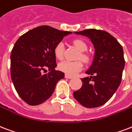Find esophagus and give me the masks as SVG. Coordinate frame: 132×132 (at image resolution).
<instances>
[{
    "label": "esophagus",
    "mask_w": 132,
    "mask_h": 132,
    "mask_svg": "<svg viewBox=\"0 0 132 132\" xmlns=\"http://www.w3.org/2000/svg\"><path fill=\"white\" fill-rule=\"evenodd\" d=\"M65 77H66V78H67V79H72L73 77H72V76H70V75H65Z\"/></svg>",
    "instance_id": "esophagus-1"
}]
</instances>
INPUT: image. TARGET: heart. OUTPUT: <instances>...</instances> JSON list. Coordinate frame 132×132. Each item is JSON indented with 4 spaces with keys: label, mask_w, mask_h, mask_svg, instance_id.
Segmentation results:
<instances>
[{
    "label": "heart",
    "mask_w": 132,
    "mask_h": 132,
    "mask_svg": "<svg viewBox=\"0 0 132 132\" xmlns=\"http://www.w3.org/2000/svg\"><path fill=\"white\" fill-rule=\"evenodd\" d=\"M73 45L80 51V53L77 55V59H82L84 62H88L89 60V57L84 51L87 49V46L86 43L81 39H75L73 42ZM54 54L56 58L58 59H62L64 55V45L62 42H59L55 46L54 48ZM58 68L61 71L64 72L68 75H76L79 73L83 68V63L80 60L77 61H64L59 63Z\"/></svg>",
    "instance_id": "1"
}]
</instances>
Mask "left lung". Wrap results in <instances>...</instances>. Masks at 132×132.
Instances as JSON below:
<instances>
[{"mask_svg":"<svg viewBox=\"0 0 132 132\" xmlns=\"http://www.w3.org/2000/svg\"><path fill=\"white\" fill-rule=\"evenodd\" d=\"M75 33L90 39L95 56L86 72L91 76L82 78V86L73 92V96L85 107H98L110 100L121 82L125 63L123 49L115 37L104 30L87 29Z\"/></svg>","mask_w":132,"mask_h":132,"instance_id":"8db88e82","label":"left lung"}]
</instances>
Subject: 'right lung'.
Instances as JSON below:
<instances>
[{
	"label": "right lung",
	"instance_id": "add662e5",
	"mask_svg": "<svg viewBox=\"0 0 132 132\" xmlns=\"http://www.w3.org/2000/svg\"><path fill=\"white\" fill-rule=\"evenodd\" d=\"M71 33L42 26L25 33L15 43L10 56L11 77L19 95L29 105L47 100L64 77L63 72L55 70L54 48ZM47 70L49 73H45Z\"/></svg>",
	"mask_w": 132,
	"mask_h": 132
}]
</instances>
